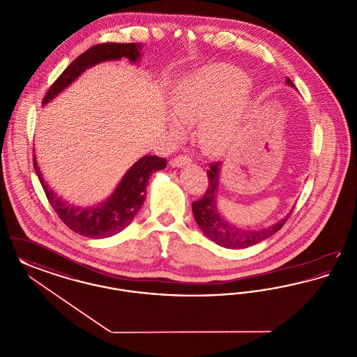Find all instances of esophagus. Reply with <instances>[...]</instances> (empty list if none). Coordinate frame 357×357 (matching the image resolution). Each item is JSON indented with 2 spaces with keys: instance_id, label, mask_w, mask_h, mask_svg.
Wrapping results in <instances>:
<instances>
[{
  "instance_id": "esophagus-1",
  "label": "esophagus",
  "mask_w": 357,
  "mask_h": 357,
  "mask_svg": "<svg viewBox=\"0 0 357 357\" xmlns=\"http://www.w3.org/2000/svg\"><path fill=\"white\" fill-rule=\"evenodd\" d=\"M191 163V159L186 156V155H181V156H176V158H174V159H171L170 160V166L171 167H182V166H186V165H190Z\"/></svg>"
}]
</instances>
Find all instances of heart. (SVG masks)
Segmentation results:
<instances>
[{
	"label": "heart",
	"instance_id": "1",
	"mask_svg": "<svg viewBox=\"0 0 357 357\" xmlns=\"http://www.w3.org/2000/svg\"><path fill=\"white\" fill-rule=\"evenodd\" d=\"M249 85L243 70L227 64L188 73L171 88V130L182 134L186 124L199 119L197 140L202 150L213 156L227 153L239 137Z\"/></svg>",
	"mask_w": 357,
	"mask_h": 357
}]
</instances>
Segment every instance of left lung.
<instances>
[{"label":"left lung","instance_id":"8db88e82","mask_svg":"<svg viewBox=\"0 0 357 357\" xmlns=\"http://www.w3.org/2000/svg\"><path fill=\"white\" fill-rule=\"evenodd\" d=\"M285 83L289 86H294L293 82L287 77ZM221 162L210 165L207 170L208 186L204 191V197L195 202H192V214L197 225L204 233V236L226 249H243L259 243L273 234H275L287 222L291 210L285 218L273 223L268 227L262 229H250V227H239L231 223L222 215L218 208V188H220V175H221Z\"/></svg>","mask_w":357,"mask_h":357}]
</instances>
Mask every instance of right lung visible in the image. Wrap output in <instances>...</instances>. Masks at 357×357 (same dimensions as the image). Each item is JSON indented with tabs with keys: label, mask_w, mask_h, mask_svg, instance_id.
Listing matches in <instances>:
<instances>
[{
	"label": "right lung",
	"mask_w": 357,
	"mask_h": 357,
	"mask_svg": "<svg viewBox=\"0 0 357 357\" xmlns=\"http://www.w3.org/2000/svg\"><path fill=\"white\" fill-rule=\"evenodd\" d=\"M123 57L128 59L132 64L139 63L142 57V44L108 43L89 48L77 59H75L60 75V77L53 83L43 100V105L48 104L56 96H59L82 73H84L86 69L92 68L102 61L121 60ZM166 166L167 160L165 158L153 155L142 156L123 175L119 185L115 187L114 192L108 198L95 206L82 207L70 204L68 201H64L61 197H59L44 181L43 174L37 166L36 155L33 159L36 174L59 218L72 231L95 239L112 237L124 230L132 222L146 201V188L149 179L151 178L153 172L163 170Z\"/></svg>",
	"instance_id": "obj_1"
}]
</instances>
